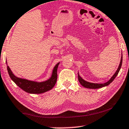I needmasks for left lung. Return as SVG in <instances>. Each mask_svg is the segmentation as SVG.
<instances>
[{
    "mask_svg": "<svg viewBox=\"0 0 129 129\" xmlns=\"http://www.w3.org/2000/svg\"><path fill=\"white\" fill-rule=\"evenodd\" d=\"M122 60H123V56H121V60H120V64L119 66V68H118L117 70H116V73L114 74V75L111 77L110 80H109L108 82H107L106 83H102V84H99V83H90L88 82L87 81H85L83 80L82 77L80 76V75H79L78 73V80L80 82V83L82 84L83 86H84V87L88 88V89H99V88L105 87V86H108L109 84H110L111 83H112L113 81L114 80V79L116 78V77L117 76V75L119 73V72L120 70V68L121 67V64H122Z\"/></svg>",
    "mask_w": 129,
    "mask_h": 129,
    "instance_id": "obj_1",
    "label": "left lung"
}]
</instances>
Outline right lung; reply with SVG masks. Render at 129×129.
<instances>
[{
  "label": "right lung",
  "instance_id": "right-lung-1",
  "mask_svg": "<svg viewBox=\"0 0 129 129\" xmlns=\"http://www.w3.org/2000/svg\"><path fill=\"white\" fill-rule=\"evenodd\" d=\"M59 64V63H58L54 66L50 78L45 82H33V81L19 78L13 75L8 66H7V69L12 80L22 90H23L26 92L31 94H40L50 90L55 85L57 79V70Z\"/></svg>",
  "mask_w": 129,
  "mask_h": 129
}]
</instances>
